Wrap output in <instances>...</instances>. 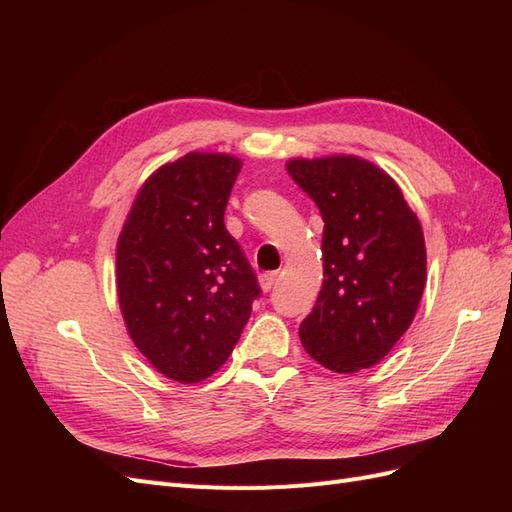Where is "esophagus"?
I'll list each match as a JSON object with an SVG mask.
<instances>
[{
    "label": "esophagus",
    "instance_id": "1",
    "mask_svg": "<svg viewBox=\"0 0 512 512\" xmlns=\"http://www.w3.org/2000/svg\"><path fill=\"white\" fill-rule=\"evenodd\" d=\"M275 282H277V273H262L260 275V288L265 292H269L275 286Z\"/></svg>",
    "mask_w": 512,
    "mask_h": 512
}]
</instances>
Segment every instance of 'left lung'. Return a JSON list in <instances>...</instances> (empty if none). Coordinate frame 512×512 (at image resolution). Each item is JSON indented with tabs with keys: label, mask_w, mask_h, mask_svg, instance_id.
Masks as SVG:
<instances>
[{
	"label": "left lung",
	"mask_w": 512,
	"mask_h": 512,
	"mask_svg": "<svg viewBox=\"0 0 512 512\" xmlns=\"http://www.w3.org/2000/svg\"><path fill=\"white\" fill-rule=\"evenodd\" d=\"M286 170L324 220V282L301 322V344L337 374L374 367L408 331L423 297L421 222L395 179L363 158H294Z\"/></svg>",
	"instance_id": "1"
}]
</instances>
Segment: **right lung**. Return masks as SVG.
<instances>
[{"label": "right lung", "instance_id": "1", "mask_svg": "<svg viewBox=\"0 0 512 512\" xmlns=\"http://www.w3.org/2000/svg\"><path fill=\"white\" fill-rule=\"evenodd\" d=\"M241 160L190 151L138 190L117 241V297L134 346L166 378L196 384L237 346L256 275L224 226Z\"/></svg>", "mask_w": 512, "mask_h": 512}]
</instances>
